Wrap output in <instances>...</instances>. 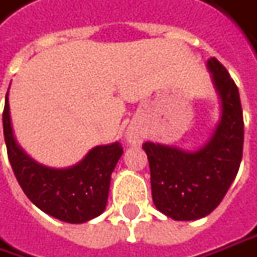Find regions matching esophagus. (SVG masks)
<instances>
[{"label": "esophagus", "instance_id": "esophagus-1", "mask_svg": "<svg viewBox=\"0 0 257 257\" xmlns=\"http://www.w3.org/2000/svg\"><path fill=\"white\" fill-rule=\"evenodd\" d=\"M126 139H128L129 144L135 145V144H139V142H141L142 135H141V132H139L137 128H129L128 132H126Z\"/></svg>", "mask_w": 257, "mask_h": 257}]
</instances>
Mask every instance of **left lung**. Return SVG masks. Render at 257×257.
<instances>
[{
  "label": "left lung",
  "instance_id": "obj_1",
  "mask_svg": "<svg viewBox=\"0 0 257 257\" xmlns=\"http://www.w3.org/2000/svg\"><path fill=\"white\" fill-rule=\"evenodd\" d=\"M208 68L222 113L208 144L196 152L145 142L151 168L152 199L158 210L175 220L208 216L225 198L243 154V113L239 89L226 68L210 58Z\"/></svg>",
  "mask_w": 257,
  "mask_h": 257
}]
</instances>
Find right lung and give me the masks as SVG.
I'll return each instance as SVG.
<instances>
[{
    "label": "right lung",
    "mask_w": 257,
    "mask_h": 257,
    "mask_svg": "<svg viewBox=\"0 0 257 257\" xmlns=\"http://www.w3.org/2000/svg\"><path fill=\"white\" fill-rule=\"evenodd\" d=\"M3 126L8 159L24 193L35 206L68 223H84L105 210L111 175L123 154L119 142L96 146L79 164L54 169L31 159L15 142L5 95Z\"/></svg>",
    "instance_id": "obj_1"
}]
</instances>
